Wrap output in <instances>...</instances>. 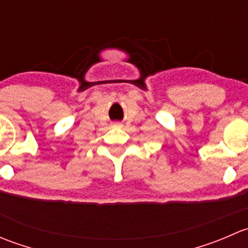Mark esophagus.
<instances>
[{
    "label": "esophagus",
    "instance_id": "1",
    "mask_svg": "<svg viewBox=\"0 0 248 248\" xmlns=\"http://www.w3.org/2000/svg\"><path fill=\"white\" fill-rule=\"evenodd\" d=\"M114 126H116V127H121V124H120V122H115Z\"/></svg>",
    "mask_w": 248,
    "mask_h": 248
}]
</instances>
